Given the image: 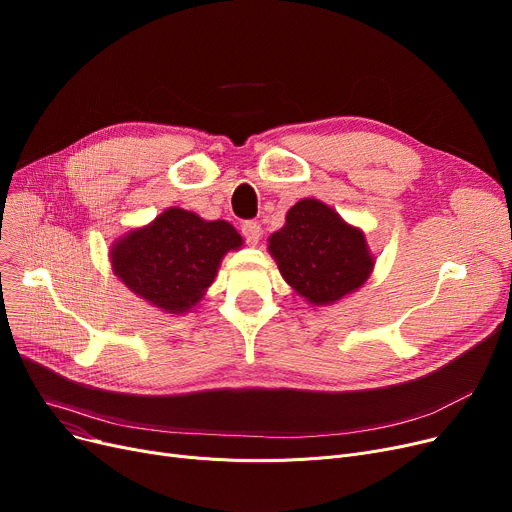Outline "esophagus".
I'll use <instances>...</instances> for the list:
<instances>
[{
  "label": "esophagus",
  "instance_id": "34e87169",
  "mask_svg": "<svg viewBox=\"0 0 512 512\" xmlns=\"http://www.w3.org/2000/svg\"><path fill=\"white\" fill-rule=\"evenodd\" d=\"M261 234H263V230H261L259 222L249 220V222L242 224V236H245V240L249 242V245H257V242L261 240Z\"/></svg>",
  "mask_w": 512,
  "mask_h": 512
}]
</instances>
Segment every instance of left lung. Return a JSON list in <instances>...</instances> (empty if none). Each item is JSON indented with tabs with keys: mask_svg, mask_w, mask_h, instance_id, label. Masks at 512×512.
I'll use <instances>...</instances> for the list:
<instances>
[{
	"mask_svg": "<svg viewBox=\"0 0 512 512\" xmlns=\"http://www.w3.org/2000/svg\"><path fill=\"white\" fill-rule=\"evenodd\" d=\"M267 249L282 278L315 307L332 305L361 288L375 263L365 234L317 199L292 205Z\"/></svg>",
	"mask_w": 512,
	"mask_h": 512,
	"instance_id": "8db88e82",
	"label": "left lung"
}]
</instances>
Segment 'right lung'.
Masks as SVG:
<instances>
[{"mask_svg":"<svg viewBox=\"0 0 512 512\" xmlns=\"http://www.w3.org/2000/svg\"><path fill=\"white\" fill-rule=\"evenodd\" d=\"M242 236L224 220L170 207L143 228L120 236L110 251L114 274L153 307L182 315L191 311L218 276L228 251Z\"/></svg>","mask_w":512,"mask_h":512,"instance_id":"right-lung-1","label":"right lung"}]
</instances>
